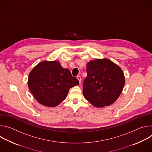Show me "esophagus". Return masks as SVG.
Returning a JSON list of instances; mask_svg holds the SVG:
<instances>
[{"label":"esophagus","instance_id":"esophagus-1","mask_svg":"<svg viewBox=\"0 0 152 152\" xmlns=\"http://www.w3.org/2000/svg\"><path fill=\"white\" fill-rule=\"evenodd\" d=\"M77 79H78V80H79V83L80 84V83H81V81H82V79H81V77H80V76H77Z\"/></svg>","mask_w":152,"mask_h":152}]
</instances>
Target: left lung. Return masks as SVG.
<instances>
[{
    "instance_id": "1",
    "label": "left lung",
    "mask_w": 152,
    "mask_h": 152,
    "mask_svg": "<svg viewBox=\"0 0 152 152\" xmlns=\"http://www.w3.org/2000/svg\"><path fill=\"white\" fill-rule=\"evenodd\" d=\"M86 70L87 76L82 91L85 99L97 107L114 103L125 83L122 69L109 59L103 58L89 61Z\"/></svg>"
}]
</instances>
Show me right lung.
<instances>
[{"label": "right lung", "mask_w": 152, "mask_h": 152, "mask_svg": "<svg viewBox=\"0 0 152 152\" xmlns=\"http://www.w3.org/2000/svg\"><path fill=\"white\" fill-rule=\"evenodd\" d=\"M79 80L64 69L59 61H43L31 71L28 87L37 101L43 106L55 107L66 99L70 88Z\"/></svg>", "instance_id": "add662e5"}]
</instances>
